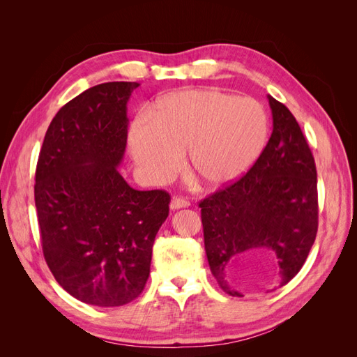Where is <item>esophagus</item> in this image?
Segmentation results:
<instances>
[{"mask_svg": "<svg viewBox=\"0 0 357 357\" xmlns=\"http://www.w3.org/2000/svg\"><path fill=\"white\" fill-rule=\"evenodd\" d=\"M189 201L185 198H172L169 202V208L171 210H180V208H188L189 207Z\"/></svg>", "mask_w": 357, "mask_h": 357, "instance_id": "esophagus-1", "label": "esophagus"}]
</instances>
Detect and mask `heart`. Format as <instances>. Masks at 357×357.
Returning a JSON list of instances; mask_svg holds the SVG:
<instances>
[{
    "mask_svg": "<svg viewBox=\"0 0 357 357\" xmlns=\"http://www.w3.org/2000/svg\"><path fill=\"white\" fill-rule=\"evenodd\" d=\"M268 119L261 104L215 89L167 93L128 131L129 152L142 174L164 181L188 152L189 171L201 186L219 189L240 178L261 156Z\"/></svg>",
    "mask_w": 357,
    "mask_h": 357,
    "instance_id": "obj_1",
    "label": "heart"
}]
</instances>
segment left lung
I'll return each mask as SVG.
<instances>
[{
    "mask_svg": "<svg viewBox=\"0 0 357 357\" xmlns=\"http://www.w3.org/2000/svg\"><path fill=\"white\" fill-rule=\"evenodd\" d=\"M273 134L256 164L231 186L201 204L204 244L211 274L223 291L234 286L235 269L257 250L273 252L280 286L294 278L317 234V172L296 119L268 95Z\"/></svg>",
    "mask_w": 357,
    "mask_h": 357,
    "instance_id": "8db88e82",
    "label": "left lung"
}]
</instances>
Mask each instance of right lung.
<instances>
[{
  "label": "right lung",
  "instance_id": "1",
  "mask_svg": "<svg viewBox=\"0 0 357 357\" xmlns=\"http://www.w3.org/2000/svg\"><path fill=\"white\" fill-rule=\"evenodd\" d=\"M137 82L86 89L53 117L36 171L45 259L71 296L121 307L142 294L155 236L168 218L164 190H137L121 176Z\"/></svg>",
  "mask_w": 357,
  "mask_h": 357
}]
</instances>
